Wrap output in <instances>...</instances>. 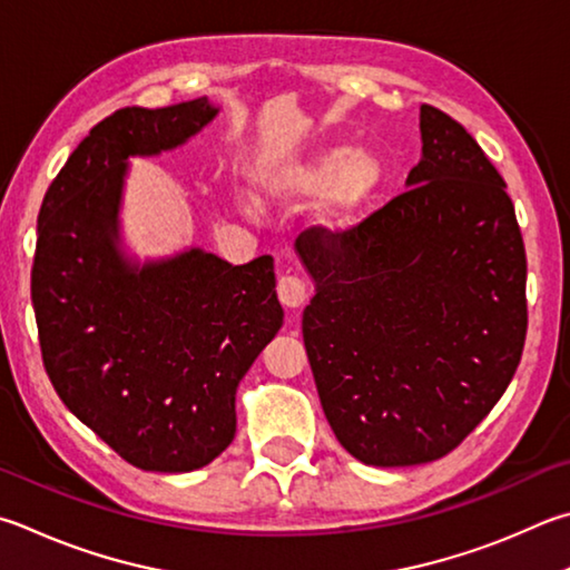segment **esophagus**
<instances>
[{
  "mask_svg": "<svg viewBox=\"0 0 570 570\" xmlns=\"http://www.w3.org/2000/svg\"><path fill=\"white\" fill-rule=\"evenodd\" d=\"M276 294H278V302H282L286 308H302L306 304V298H308L306 282L296 274L278 276Z\"/></svg>",
  "mask_w": 570,
  "mask_h": 570,
  "instance_id": "obj_1",
  "label": "esophagus"
}]
</instances>
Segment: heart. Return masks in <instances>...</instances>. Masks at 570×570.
<instances>
[{"label": "heart", "mask_w": 570, "mask_h": 570, "mask_svg": "<svg viewBox=\"0 0 570 570\" xmlns=\"http://www.w3.org/2000/svg\"><path fill=\"white\" fill-rule=\"evenodd\" d=\"M381 181V164L364 149L331 147L304 161L286 164L268 179L274 199L288 204L316 202L328 196L326 224L348 226L364 212Z\"/></svg>", "instance_id": "b5f03b06"}]
</instances>
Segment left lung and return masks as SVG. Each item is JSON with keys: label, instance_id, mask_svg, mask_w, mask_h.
<instances>
[{"label": "left lung", "instance_id": "left-lung-1", "mask_svg": "<svg viewBox=\"0 0 570 570\" xmlns=\"http://www.w3.org/2000/svg\"><path fill=\"white\" fill-rule=\"evenodd\" d=\"M409 189L296 252L316 282L302 331L328 426L366 465L446 456L509 389L523 354L525 249L505 181L475 139L421 107Z\"/></svg>", "mask_w": 570, "mask_h": 570}]
</instances>
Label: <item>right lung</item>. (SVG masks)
<instances>
[{
	"instance_id": "right-lung-1",
	"label": "right lung",
	"mask_w": 570,
	"mask_h": 570,
	"mask_svg": "<svg viewBox=\"0 0 570 570\" xmlns=\"http://www.w3.org/2000/svg\"><path fill=\"white\" fill-rule=\"evenodd\" d=\"M209 99L127 107L99 121L45 194L32 304L65 406L141 471L212 463L236 433V386L284 324L274 258L202 249L144 266L119 242L129 157L177 149L216 117Z\"/></svg>"
}]
</instances>
